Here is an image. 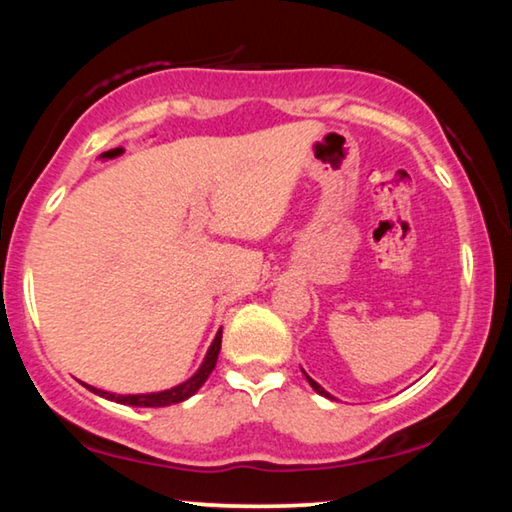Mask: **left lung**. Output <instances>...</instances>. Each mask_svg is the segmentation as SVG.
<instances>
[{
	"label": "left lung",
	"instance_id": "1",
	"mask_svg": "<svg viewBox=\"0 0 512 512\" xmlns=\"http://www.w3.org/2000/svg\"><path fill=\"white\" fill-rule=\"evenodd\" d=\"M302 372H305V370H302ZM305 377H307V381H309V386H311V388H314V391H316L318 395H323V397H327V400H334V397H332V395H329V393L325 391V388H323V386H320V384H316V381H314V379H311V377L307 375V372H305Z\"/></svg>",
	"mask_w": 512,
	"mask_h": 512
}]
</instances>
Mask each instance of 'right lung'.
<instances>
[{
    "label": "right lung",
    "instance_id": "1",
    "mask_svg": "<svg viewBox=\"0 0 512 512\" xmlns=\"http://www.w3.org/2000/svg\"><path fill=\"white\" fill-rule=\"evenodd\" d=\"M219 352H221V329L216 332L214 341L210 345V350H207L205 359L201 363V368H198L192 377L183 384L169 388V391H160V393H140V395H117V393H108V391H101V388H94L85 384L88 391H92L94 395L99 397H106L110 402H117V404H128V406H153V409H158V406H171V404H178V402H185L192 397L198 388H201L207 377H210V372L216 366V359H219Z\"/></svg>",
    "mask_w": 512,
    "mask_h": 512
}]
</instances>
